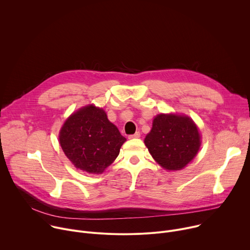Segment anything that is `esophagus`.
Segmentation results:
<instances>
[{
    "label": "esophagus",
    "mask_w": 250,
    "mask_h": 250,
    "mask_svg": "<svg viewBox=\"0 0 250 250\" xmlns=\"http://www.w3.org/2000/svg\"><path fill=\"white\" fill-rule=\"evenodd\" d=\"M139 136H140V132H139V131H136L134 134L128 135V138H138Z\"/></svg>",
    "instance_id": "34e87169"
}]
</instances>
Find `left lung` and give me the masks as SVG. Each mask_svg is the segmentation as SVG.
<instances>
[{
  "label": "left lung",
  "instance_id": "8db88e82",
  "mask_svg": "<svg viewBox=\"0 0 250 250\" xmlns=\"http://www.w3.org/2000/svg\"><path fill=\"white\" fill-rule=\"evenodd\" d=\"M145 144L155 161L167 170L184 168L197 154L201 137L194 122L183 116L158 115Z\"/></svg>",
  "mask_w": 250,
  "mask_h": 250
}]
</instances>
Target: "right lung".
I'll use <instances>...</instances> for the list:
<instances>
[{
  "mask_svg": "<svg viewBox=\"0 0 250 250\" xmlns=\"http://www.w3.org/2000/svg\"><path fill=\"white\" fill-rule=\"evenodd\" d=\"M125 140L104 111L93 104L71 115L59 134L60 146L69 160L91 174L102 173L110 166Z\"/></svg>",
  "mask_w": 250,
  "mask_h": 250,
  "instance_id": "right-lung-1",
  "label": "right lung"
}]
</instances>
